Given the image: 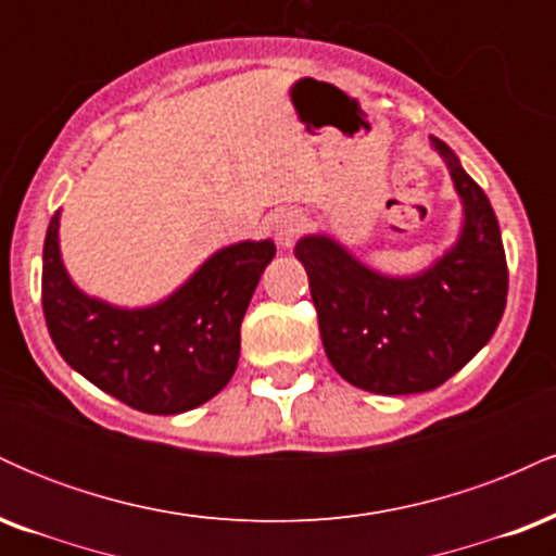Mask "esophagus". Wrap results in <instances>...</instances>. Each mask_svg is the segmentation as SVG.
<instances>
[{
  "instance_id": "34e87169",
  "label": "esophagus",
  "mask_w": 556,
  "mask_h": 556,
  "mask_svg": "<svg viewBox=\"0 0 556 556\" xmlns=\"http://www.w3.org/2000/svg\"><path fill=\"white\" fill-rule=\"evenodd\" d=\"M305 219L303 214L298 212H282L274 219V238H277L279 245H292V240L303 232Z\"/></svg>"
}]
</instances>
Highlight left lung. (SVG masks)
<instances>
[{
    "label": "left lung",
    "instance_id": "left-lung-1",
    "mask_svg": "<svg viewBox=\"0 0 556 556\" xmlns=\"http://www.w3.org/2000/svg\"><path fill=\"white\" fill-rule=\"evenodd\" d=\"M465 206L457 245L429 271L389 279L316 235L295 245L308 271L321 342L337 374L374 394L429 392L455 376L500 327L507 258L486 193L433 140Z\"/></svg>",
    "mask_w": 556,
    "mask_h": 556
}]
</instances>
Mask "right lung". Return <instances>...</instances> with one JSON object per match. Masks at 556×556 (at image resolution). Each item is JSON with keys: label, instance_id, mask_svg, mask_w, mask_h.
<instances>
[{"label": "right lung", "instance_id": "1", "mask_svg": "<svg viewBox=\"0 0 556 556\" xmlns=\"http://www.w3.org/2000/svg\"><path fill=\"white\" fill-rule=\"evenodd\" d=\"M56 229L60 212L43 240L41 303L52 342L75 371L151 416L193 410L227 387L240 358L242 316L277 253L271 240L229 245L164 303L125 311L70 282Z\"/></svg>", "mask_w": 556, "mask_h": 556}]
</instances>
